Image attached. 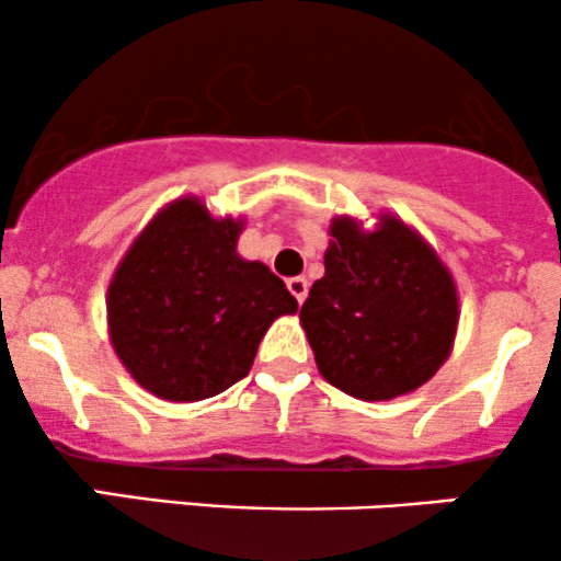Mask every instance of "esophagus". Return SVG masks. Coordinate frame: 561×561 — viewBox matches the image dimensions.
Segmentation results:
<instances>
[{
	"instance_id": "obj_1",
	"label": "esophagus",
	"mask_w": 561,
	"mask_h": 561,
	"mask_svg": "<svg viewBox=\"0 0 561 561\" xmlns=\"http://www.w3.org/2000/svg\"><path fill=\"white\" fill-rule=\"evenodd\" d=\"M287 289L293 293V298L298 300V306H302V300H306L308 295V282L302 279V276H293V279H287Z\"/></svg>"
}]
</instances>
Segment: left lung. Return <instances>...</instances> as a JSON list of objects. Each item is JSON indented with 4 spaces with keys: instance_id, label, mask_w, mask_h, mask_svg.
Segmentation results:
<instances>
[{
    "instance_id": "1",
    "label": "left lung",
    "mask_w": 561,
    "mask_h": 561,
    "mask_svg": "<svg viewBox=\"0 0 561 561\" xmlns=\"http://www.w3.org/2000/svg\"><path fill=\"white\" fill-rule=\"evenodd\" d=\"M324 276L300 308L321 377L362 401L409 396L437 375L459 330V289L437 250L396 214L371 229L334 216Z\"/></svg>"
}]
</instances>
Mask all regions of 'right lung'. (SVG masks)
I'll list each match as a JSON object with an SVG mask.
<instances>
[{
  "label": "right lung",
  "instance_id": "right-lung-1",
  "mask_svg": "<svg viewBox=\"0 0 561 561\" xmlns=\"http://www.w3.org/2000/svg\"><path fill=\"white\" fill-rule=\"evenodd\" d=\"M244 218H216L197 195L171 199L134 237L107 285V334L156 398H214L253 366L279 317L298 311L285 282L237 253Z\"/></svg>",
  "mask_w": 561,
  "mask_h": 561
}]
</instances>
